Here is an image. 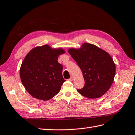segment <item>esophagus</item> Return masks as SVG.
I'll return each instance as SVG.
<instances>
[{"instance_id":"esophagus-1","label":"esophagus","mask_w":135,"mask_h":135,"mask_svg":"<svg viewBox=\"0 0 135 135\" xmlns=\"http://www.w3.org/2000/svg\"><path fill=\"white\" fill-rule=\"evenodd\" d=\"M73 80H74V79H73V77H71L69 79H68V80L70 81H73Z\"/></svg>"}]
</instances>
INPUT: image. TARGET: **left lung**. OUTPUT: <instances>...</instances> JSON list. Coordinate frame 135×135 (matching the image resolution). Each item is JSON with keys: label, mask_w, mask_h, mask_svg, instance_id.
<instances>
[{"label": "left lung", "mask_w": 135, "mask_h": 135, "mask_svg": "<svg viewBox=\"0 0 135 135\" xmlns=\"http://www.w3.org/2000/svg\"><path fill=\"white\" fill-rule=\"evenodd\" d=\"M71 57L81 70L84 86L78 89L86 98H100L112 86L115 73V66L108 53L94 44L84 43L80 49H70Z\"/></svg>", "instance_id": "left-lung-1"}]
</instances>
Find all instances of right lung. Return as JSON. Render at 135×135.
Masks as SVG:
<instances>
[{"instance_id":"add662e5","label":"right lung","mask_w":135,"mask_h":135,"mask_svg":"<svg viewBox=\"0 0 135 135\" xmlns=\"http://www.w3.org/2000/svg\"><path fill=\"white\" fill-rule=\"evenodd\" d=\"M65 53L62 49H52L49 45L33 49L23 59L20 77L26 90L33 97L48 100L61 90L66 80L58 56Z\"/></svg>"}]
</instances>
